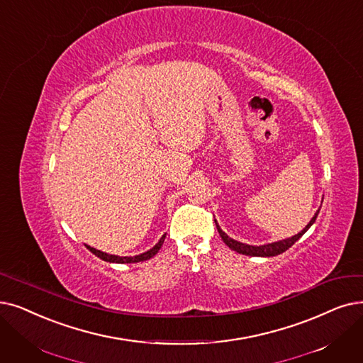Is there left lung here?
Returning <instances> with one entry per match:
<instances>
[{"mask_svg":"<svg viewBox=\"0 0 363 363\" xmlns=\"http://www.w3.org/2000/svg\"><path fill=\"white\" fill-rule=\"evenodd\" d=\"M322 201H323V199H322ZM319 211H320V208L316 211V213H314V216L310 219V223H308L301 231H299L298 234L292 235V238L283 239V240H279V242H273V243H267V245H259V246L246 245V243L234 240V239L228 238V235H227L223 230H220V227H219L216 219H215V224H216V228H218V233H219V235H220V239L224 240V243H225L230 249H233V250H235V252H239V254H242V255H249V257H276V255L283 254V252L288 250L296 240H299V239L303 238V234L314 224V220H316V218H318V215H319Z\"/></svg>","mask_w":363,"mask_h":363,"instance_id":"obj_1","label":"left lung"}]
</instances>
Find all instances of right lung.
I'll return each mask as SVG.
<instances>
[{
  "instance_id": "obj_1",
  "label": "right lung",
  "mask_w": 363,
  "mask_h": 363,
  "mask_svg": "<svg viewBox=\"0 0 363 363\" xmlns=\"http://www.w3.org/2000/svg\"><path fill=\"white\" fill-rule=\"evenodd\" d=\"M164 238H166V234H163V235H162V239L154 245V247H151L150 250L144 252V254H139V255H135V257H118V255H111V254H106V252H102V250L94 249V247H91V246H89V245H86V247L91 252V254H94V255H96L98 258H101V259H104V261H106V262H116V264H133V262H140V261H147V259L152 258V257L157 254V252L160 250V247L163 246Z\"/></svg>"
}]
</instances>
